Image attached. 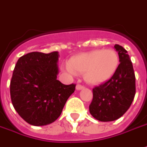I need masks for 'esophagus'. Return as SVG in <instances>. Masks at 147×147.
<instances>
[{
	"instance_id": "1",
	"label": "esophagus",
	"mask_w": 147,
	"mask_h": 147,
	"mask_svg": "<svg viewBox=\"0 0 147 147\" xmlns=\"http://www.w3.org/2000/svg\"><path fill=\"white\" fill-rule=\"evenodd\" d=\"M84 87L83 85H81V84H77L76 85V89H77V90H80V89H83Z\"/></svg>"
}]
</instances>
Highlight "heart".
<instances>
[{
	"mask_svg": "<svg viewBox=\"0 0 147 147\" xmlns=\"http://www.w3.org/2000/svg\"><path fill=\"white\" fill-rule=\"evenodd\" d=\"M119 57L111 49H95L79 53L69 59L66 70L69 73H84V79L91 84H100L109 80L115 73Z\"/></svg>",
	"mask_w": 147,
	"mask_h": 147,
	"instance_id": "obj_1",
	"label": "heart"
}]
</instances>
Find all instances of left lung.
<instances>
[{
  "label": "left lung",
  "instance_id": "obj_1",
  "mask_svg": "<svg viewBox=\"0 0 147 147\" xmlns=\"http://www.w3.org/2000/svg\"><path fill=\"white\" fill-rule=\"evenodd\" d=\"M114 47L120 63L108 81L93 89L94 97L89 105L92 116L102 122L120 118L130 107L136 92L135 74L128 52L119 45Z\"/></svg>",
  "mask_w": 147,
  "mask_h": 147
}]
</instances>
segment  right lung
<instances>
[{"label": "right lung", "mask_w": 147, "mask_h": 147, "mask_svg": "<svg viewBox=\"0 0 147 147\" xmlns=\"http://www.w3.org/2000/svg\"><path fill=\"white\" fill-rule=\"evenodd\" d=\"M58 52H32L20 57L10 80V98L15 111L34 126L51 124L62 113L76 84L57 80Z\"/></svg>", "instance_id": "add662e5"}]
</instances>
